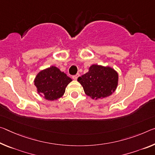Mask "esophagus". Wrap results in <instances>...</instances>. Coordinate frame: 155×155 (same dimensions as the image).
<instances>
[{
    "label": "esophagus",
    "instance_id": "34e87169",
    "mask_svg": "<svg viewBox=\"0 0 155 155\" xmlns=\"http://www.w3.org/2000/svg\"><path fill=\"white\" fill-rule=\"evenodd\" d=\"M79 76H80L79 74H77L74 75L73 77H72V78H73L74 80H75V81H76V80H77V78H78V77H79Z\"/></svg>",
    "mask_w": 155,
    "mask_h": 155
}]
</instances>
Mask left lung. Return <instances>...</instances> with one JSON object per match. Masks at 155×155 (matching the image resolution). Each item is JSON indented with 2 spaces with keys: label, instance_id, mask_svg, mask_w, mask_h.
Returning <instances> with one entry per match:
<instances>
[{
  "label": "left lung",
  "instance_id": "left-lung-1",
  "mask_svg": "<svg viewBox=\"0 0 155 155\" xmlns=\"http://www.w3.org/2000/svg\"><path fill=\"white\" fill-rule=\"evenodd\" d=\"M119 75L114 69L99 65H92L89 71L77 81L81 83L84 92L92 99H99L109 97L118 85Z\"/></svg>",
  "mask_w": 155,
  "mask_h": 155
}]
</instances>
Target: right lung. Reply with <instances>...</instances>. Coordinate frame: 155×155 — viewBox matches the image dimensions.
<instances>
[{
  "label": "right lung",
  "instance_id": "right-lung-1",
  "mask_svg": "<svg viewBox=\"0 0 155 155\" xmlns=\"http://www.w3.org/2000/svg\"><path fill=\"white\" fill-rule=\"evenodd\" d=\"M72 78L55 66H51L38 73L34 79L37 92L45 99L57 100L64 94L67 85Z\"/></svg>",
  "mask_w": 155,
  "mask_h": 155
}]
</instances>
